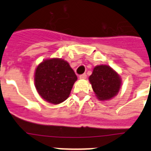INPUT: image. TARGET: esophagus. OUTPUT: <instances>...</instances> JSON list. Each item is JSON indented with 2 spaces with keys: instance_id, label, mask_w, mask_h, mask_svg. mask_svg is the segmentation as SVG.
<instances>
[{
  "instance_id": "1",
  "label": "esophagus",
  "mask_w": 151,
  "mask_h": 151,
  "mask_svg": "<svg viewBox=\"0 0 151 151\" xmlns=\"http://www.w3.org/2000/svg\"><path fill=\"white\" fill-rule=\"evenodd\" d=\"M86 78H87V75L85 74V73L80 75L79 76V78H81V79H85Z\"/></svg>"
}]
</instances>
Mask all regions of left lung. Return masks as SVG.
Wrapping results in <instances>:
<instances>
[{
	"instance_id": "1",
	"label": "left lung",
	"mask_w": 151,
	"mask_h": 151,
	"mask_svg": "<svg viewBox=\"0 0 151 151\" xmlns=\"http://www.w3.org/2000/svg\"><path fill=\"white\" fill-rule=\"evenodd\" d=\"M92 88L101 101L109 100L116 95L120 88V78L110 66H97L89 77Z\"/></svg>"
}]
</instances>
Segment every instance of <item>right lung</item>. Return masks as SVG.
Returning a JSON list of instances; mask_svg holds the SVG:
<instances>
[{
    "instance_id": "add662e5",
    "label": "right lung",
    "mask_w": 151,
    "mask_h": 151,
    "mask_svg": "<svg viewBox=\"0 0 151 151\" xmlns=\"http://www.w3.org/2000/svg\"><path fill=\"white\" fill-rule=\"evenodd\" d=\"M77 76L66 61L45 60L35 70V83L38 94L45 101L57 104L69 97Z\"/></svg>"
}]
</instances>
